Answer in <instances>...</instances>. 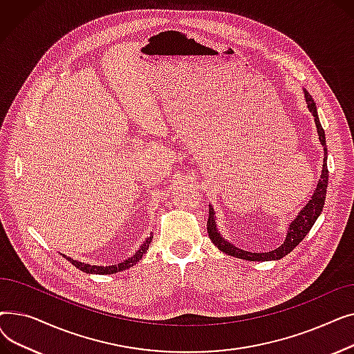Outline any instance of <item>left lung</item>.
<instances>
[{
	"mask_svg": "<svg viewBox=\"0 0 354 354\" xmlns=\"http://www.w3.org/2000/svg\"><path fill=\"white\" fill-rule=\"evenodd\" d=\"M304 96H306V102L307 106L310 109V111L314 116V122L315 126H317V133H319V139L324 147V165H323V172L319 180L317 188L314 191V195L311 196V199L308 201L307 205L303 208V211L297 215V218H294V221L288 227V234L286 236L284 244H281L277 250L270 251V252H250V251H244L239 250L236 247H234L231 243H227V241L222 238L218 231H216V225H215V218H214V209L209 207V216H208V222H207V230H208V235L211 238L212 243L222 251L228 255L241 258V259H248V261H271V259H280L284 255H287L288 252H291L297 245H299L301 241L304 239V236L308 234V231L313 228L314 222L317 221L319 215L322 214L323 208H324V201H326V192H327V183H328V169H327V146H326V135L323 126L320 123L319 115H317V107H315V103L311 97L310 93L307 90H304Z\"/></svg>",
	"mask_w": 354,
	"mask_h": 354,
	"instance_id": "8db88e82",
	"label": "left lung"
}]
</instances>
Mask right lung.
Segmentation results:
<instances>
[{
    "label": "right lung",
    "instance_id": "add662e5",
    "mask_svg": "<svg viewBox=\"0 0 354 354\" xmlns=\"http://www.w3.org/2000/svg\"><path fill=\"white\" fill-rule=\"evenodd\" d=\"M152 238H153L152 235L149 236V238H146L145 243L140 245L139 251H136L132 257L124 259L123 263H120V264H118V266H109V267L90 266V264H84V263L76 261V259H73V258H67L66 255H64V257L67 258V261H70L74 267L79 268V270L83 271V272H87V274H116L118 271H123V270H127V268H130V267H133V266L139 261V259L143 257V254L146 252V250L149 248V244H151Z\"/></svg>",
    "mask_w": 354,
    "mask_h": 354
}]
</instances>
